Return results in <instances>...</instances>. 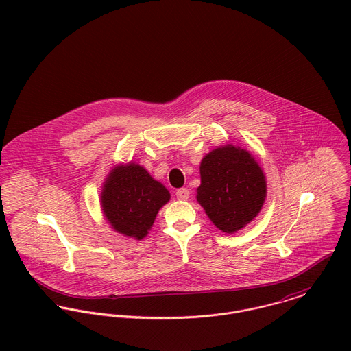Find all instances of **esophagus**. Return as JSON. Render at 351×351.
Instances as JSON below:
<instances>
[{
    "label": "esophagus",
    "mask_w": 351,
    "mask_h": 351,
    "mask_svg": "<svg viewBox=\"0 0 351 351\" xmlns=\"http://www.w3.org/2000/svg\"><path fill=\"white\" fill-rule=\"evenodd\" d=\"M189 196H190V193H189L187 189H179V190L176 191V197H178L179 200H187Z\"/></svg>",
    "instance_id": "34e87169"
}]
</instances>
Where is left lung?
<instances>
[{"instance_id":"8db88e82","label":"left lung","mask_w":351,"mask_h":351,"mask_svg":"<svg viewBox=\"0 0 351 351\" xmlns=\"http://www.w3.org/2000/svg\"><path fill=\"white\" fill-rule=\"evenodd\" d=\"M199 171L196 200L219 230L235 233L258 215L267 179L249 151L232 144L218 147L202 158Z\"/></svg>"}]
</instances>
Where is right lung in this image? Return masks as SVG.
I'll return each mask as SVG.
<instances>
[{
  "mask_svg": "<svg viewBox=\"0 0 351 351\" xmlns=\"http://www.w3.org/2000/svg\"><path fill=\"white\" fill-rule=\"evenodd\" d=\"M171 199L169 191L140 164H116L101 191L105 219L114 232L133 239L145 238L158 210Z\"/></svg>",
  "mask_w": 351,
  "mask_h": 351,
  "instance_id": "add662e5",
  "label": "right lung"
}]
</instances>
